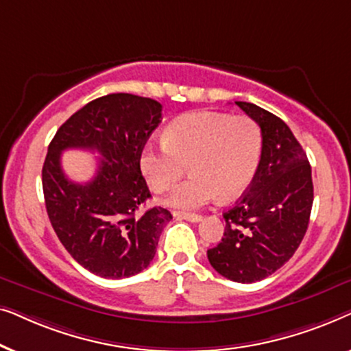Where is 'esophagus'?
<instances>
[{"instance_id": "1", "label": "esophagus", "mask_w": 351, "mask_h": 351, "mask_svg": "<svg viewBox=\"0 0 351 351\" xmlns=\"http://www.w3.org/2000/svg\"><path fill=\"white\" fill-rule=\"evenodd\" d=\"M172 215H174L176 219H182V220H189V222H199L201 215L198 214H186V213H172Z\"/></svg>"}]
</instances>
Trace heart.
Masks as SVG:
<instances>
[{"instance_id": "1", "label": "heart", "mask_w": 351, "mask_h": 351, "mask_svg": "<svg viewBox=\"0 0 351 351\" xmlns=\"http://www.w3.org/2000/svg\"><path fill=\"white\" fill-rule=\"evenodd\" d=\"M261 152V129L249 117L196 112L174 119L162 141L143 145L141 169L152 190L161 193L176 185L189 165L191 176L166 204L193 210L219 195L228 199L241 193L256 174Z\"/></svg>"}]
</instances>
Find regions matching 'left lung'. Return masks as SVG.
I'll list each match as a JSON object with an SVG mask.
<instances>
[{"instance_id": "8db88e82", "label": "left lung", "mask_w": 351, "mask_h": 351, "mask_svg": "<svg viewBox=\"0 0 351 351\" xmlns=\"http://www.w3.org/2000/svg\"><path fill=\"white\" fill-rule=\"evenodd\" d=\"M262 131V153L246 193L223 213L225 232L208 258L237 282L270 276L294 256L308 228L313 180L306 153L281 118L249 102H234Z\"/></svg>"}]
</instances>
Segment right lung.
<instances>
[{
  "label": "right lung",
  "mask_w": 351,
  "mask_h": 351,
  "mask_svg": "<svg viewBox=\"0 0 351 351\" xmlns=\"http://www.w3.org/2000/svg\"><path fill=\"white\" fill-rule=\"evenodd\" d=\"M161 104L134 94H108L86 104L59 128L43 165V193L57 238L94 275L121 280L150 265L160 234L172 219L165 208L138 214L150 198L141 152L161 123ZM69 147L101 155L93 181L64 176L61 152Z\"/></svg>",
  "instance_id": "obj_1"
}]
</instances>
